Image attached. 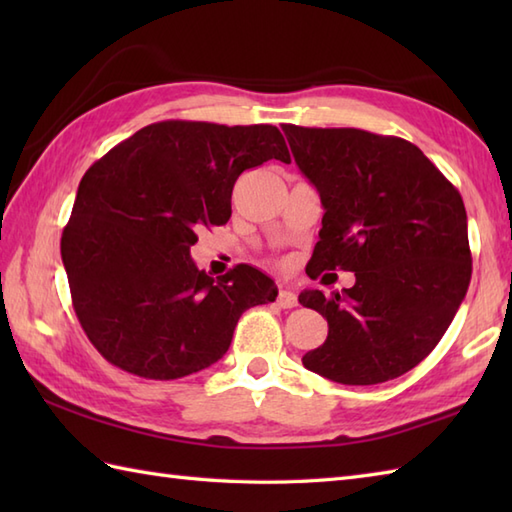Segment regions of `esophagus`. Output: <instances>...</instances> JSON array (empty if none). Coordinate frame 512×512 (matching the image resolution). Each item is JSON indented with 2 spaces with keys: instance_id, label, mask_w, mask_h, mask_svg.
Instances as JSON below:
<instances>
[{
  "instance_id": "34e87169",
  "label": "esophagus",
  "mask_w": 512,
  "mask_h": 512,
  "mask_svg": "<svg viewBox=\"0 0 512 512\" xmlns=\"http://www.w3.org/2000/svg\"><path fill=\"white\" fill-rule=\"evenodd\" d=\"M297 295L292 290H286V288H281L279 290V295H277V306L279 308H284V310H290V308H297Z\"/></svg>"
}]
</instances>
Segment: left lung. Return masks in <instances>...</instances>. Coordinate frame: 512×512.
Instances as JSON below:
<instances>
[{"label": "left lung", "mask_w": 512, "mask_h": 512, "mask_svg": "<svg viewBox=\"0 0 512 512\" xmlns=\"http://www.w3.org/2000/svg\"><path fill=\"white\" fill-rule=\"evenodd\" d=\"M284 134L325 209L308 275H356L330 297L299 295L328 319V339L301 361L343 385L398 378L440 343L469 290L462 195L409 140L354 127L284 125Z\"/></svg>", "instance_id": "obj_1"}]
</instances>
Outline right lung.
<instances>
[{
	"label": "right lung",
	"instance_id": "right-lung-1",
	"mask_svg": "<svg viewBox=\"0 0 512 512\" xmlns=\"http://www.w3.org/2000/svg\"><path fill=\"white\" fill-rule=\"evenodd\" d=\"M290 162L273 125L162 121L85 171L63 228L72 306L92 345L125 372L173 380L226 354L242 312L275 281L239 264L209 277L191 259L202 226L231 217L239 173Z\"/></svg>",
	"mask_w": 512,
	"mask_h": 512
}]
</instances>
